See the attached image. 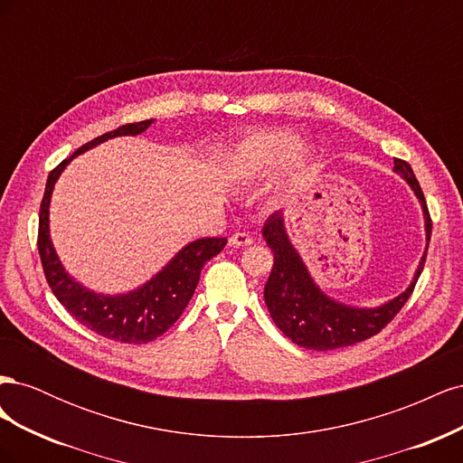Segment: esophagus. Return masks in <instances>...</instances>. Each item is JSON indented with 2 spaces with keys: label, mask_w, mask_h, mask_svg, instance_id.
Segmentation results:
<instances>
[{
  "label": "esophagus",
  "mask_w": 463,
  "mask_h": 463,
  "mask_svg": "<svg viewBox=\"0 0 463 463\" xmlns=\"http://www.w3.org/2000/svg\"><path fill=\"white\" fill-rule=\"evenodd\" d=\"M253 243V237H250L249 233H243V232H237L230 237V245L232 247H247Z\"/></svg>",
  "instance_id": "34e87169"
}]
</instances>
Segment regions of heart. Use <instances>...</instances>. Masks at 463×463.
I'll return each mask as SVG.
<instances>
[{"instance_id": "1", "label": "heart", "mask_w": 463, "mask_h": 463, "mask_svg": "<svg viewBox=\"0 0 463 463\" xmlns=\"http://www.w3.org/2000/svg\"><path fill=\"white\" fill-rule=\"evenodd\" d=\"M301 148V138L289 131H270L250 137L237 150L235 164L241 172L250 175H269L278 167L296 158Z\"/></svg>"}]
</instances>
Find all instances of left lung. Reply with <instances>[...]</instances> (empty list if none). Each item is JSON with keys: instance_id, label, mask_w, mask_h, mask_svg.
<instances>
[{"instance_id": "1", "label": "left lung", "mask_w": 463, "mask_h": 463, "mask_svg": "<svg viewBox=\"0 0 463 463\" xmlns=\"http://www.w3.org/2000/svg\"><path fill=\"white\" fill-rule=\"evenodd\" d=\"M394 172L408 181L415 197L421 203L427 241H430L432 222L429 216L425 194L421 187H419V181L411 170V165L405 160L394 158ZM262 237L274 253L272 272L269 276V282L264 286V303L269 307L276 326L293 344L307 349H315V352L354 345L381 332L400 313L405 301L410 299L427 259L425 250V255L415 270L413 282L398 298L390 299L381 307H374V309H363V307H349L330 299L315 284V279L311 278L309 270H307L296 247L289 241L282 213H274L264 222Z\"/></svg>"}]
</instances>
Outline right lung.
Wrapping results in <instances>:
<instances>
[{"label":"right lung","instance_id":"right-lung-1","mask_svg":"<svg viewBox=\"0 0 463 463\" xmlns=\"http://www.w3.org/2000/svg\"><path fill=\"white\" fill-rule=\"evenodd\" d=\"M152 121L154 119L121 125L116 131L104 133L94 141L82 145L73 156H69L50 172L44 199L40 204L38 253L53 296L80 325L108 340L121 344H146L174 326V322L185 311L193 298L203 266L228 243L226 237H203V240L193 241L181 249L146 284L129 293H121V296H104V293L90 291L65 272L50 240V199L55 181L65 170V165L79 154L94 148L108 138L143 133L150 128Z\"/></svg>","mask_w":463,"mask_h":463}]
</instances>
